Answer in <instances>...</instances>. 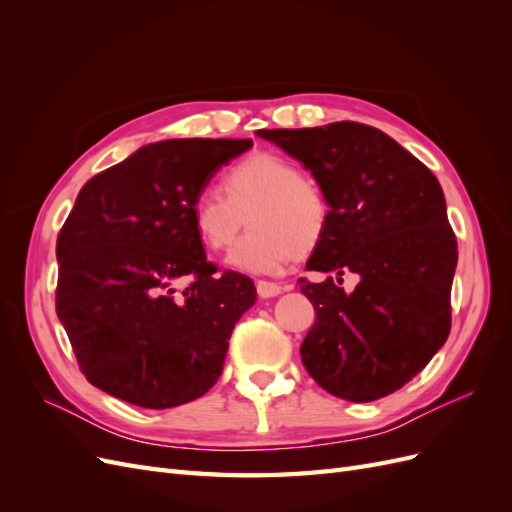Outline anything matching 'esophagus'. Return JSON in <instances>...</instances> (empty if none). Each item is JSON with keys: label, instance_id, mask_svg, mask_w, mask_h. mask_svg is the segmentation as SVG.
Masks as SVG:
<instances>
[{"label": "esophagus", "instance_id": "34e87169", "mask_svg": "<svg viewBox=\"0 0 512 512\" xmlns=\"http://www.w3.org/2000/svg\"><path fill=\"white\" fill-rule=\"evenodd\" d=\"M256 292H258V297H262V299H271V297H277V294H282L284 286L275 284V282L260 280V282H256Z\"/></svg>", "mask_w": 512, "mask_h": 512}]
</instances>
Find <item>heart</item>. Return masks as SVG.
<instances>
[{
  "label": "heart",
  "mask_w": 512,
  "mask_h": 512,
  "mask_svg": "<svg viewBox=\"0 0 512 512\" xmlns=\"http://www.w3.org/2000/svg\"><path fill=\"white\" fill-rule=\"evenodd\" d=\"M222 190H205L194 200L192 218L200 241L222 252L250 222V232L226 256L232 271L280 273L297 254H309L329 226V198L299 166L271 151H256L232 166Z\"/></svg>",
  "instance_id": "heart-1"
}]
</instances>
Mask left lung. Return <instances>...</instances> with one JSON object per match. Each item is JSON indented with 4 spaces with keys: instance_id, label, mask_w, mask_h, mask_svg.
<instances>
[{
    "instance_id": "1",
    "label": "left lung",
    "mask_w": 512,
    "mask_h": 512,
    "mask_svg": "<svg viewBox=\"0 0 512 512\" xmlns=\"http://www.w3.org/2000/svg\"><path fill=\"white\" fill-rule=\"evenodd\" d=\"M258 136L303 162L329 198V226L307 269L359 275L352 292L333 277L299 280L316 309L301 344L307 374L356 404L395 393L451 333L457 239L436 175L356 121Z\"/></svg>"
}]
</instances>
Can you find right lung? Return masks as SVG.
<instances>
[{
  "instance_id": "obj_1",
  "label": "right lung",
  "mask_w": 512,
  "mask_h": 512,
  "mask_svg": "<svg viewBox=\"0 0 512 512\" xmlns=\"http://www.w3.org/2000/svg\"><path fill=\"white\" fill-rule=\"evenodd\" d=\"M250 138H173L91 177L57 237L55 309L85 378L164 410L218 382L250 277L207 260L194 200ZM190 279L181 295L176 284Z\"/></svg>"
}]
</instances>
